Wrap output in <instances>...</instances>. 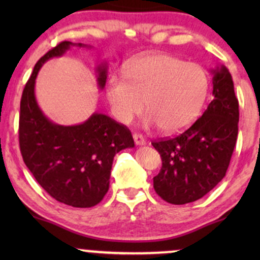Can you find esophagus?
Wrapping results in <instances>:
<instances>
[{
	"label": "esophagus",
	"mask_w": 260,
	"mask_h": 260,
	"mask_svg": "<svg viewBox=\"0 0 260 260\" xmlns=\"http://www.w3.org/2000/svg\"><path fill=\"white\" fill-rule=\"evenodd\" d=\"M133 139H134V143H136L137 145H144L145 144V138L142 136V134L134 133Z\"/></svg>",
	"instance_id": "obj_1"
}]
</instances>
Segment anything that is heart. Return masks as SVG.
<instances>
[{
    "label": "heart",
    "instance_id": "heart-1",
    "mask_svg": "<svg viewBox=\"0 0 260 260\" xmlns=\"http://www.w3.org/2000/svg\"><path fill=\"white\" fill-rule=\"evenodd\" d=\"M126 79L112 74L106 94L112 113L129 123L145 109L148 124L174 133L189 126L202 111L209 80L199 64L187 63L170 55H151L132 62Z\"/></svg>",
    "mask_w": 260,
    "mask_h": 260
}]
</instances>
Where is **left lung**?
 I'll list each match as a JSON object with an SVG mask.
<instances>
[{
  "label": "left lung",
  "mask_w": 260,
  "mask_h": 260,
  "mask_svg": "<svg viewBox=\"0 0 260 260\" xmlns=\"http://www.w3.org/2000/svg\"><path fill=\"white\" fill-rule=\"evenodd\" d=\"M214 99L186 131L151 142L162 166L154 189L165 202L181 205L201 199L225 177L238 134V100L226 67L213 71Z\"/></svg>",
  "instance_id": "obj_1"
}]
</instances>
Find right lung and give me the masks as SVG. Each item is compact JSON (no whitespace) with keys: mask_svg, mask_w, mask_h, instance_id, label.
I'll list each match as a JSON object with an SVG mask.
<instances>
[{"mask_svg":"<svg viewBox=\"0 0 260 260\" xmlns=\"http://www.w3.org/2000/svg\"><path fill=\"white\" fill-rule=\"evenodd\" d=\"M72 45L76 44L62 41L35 64L20 99L19 148L26 168L52 198L74 208H90L109 190L113 156L122 149L133 148L134 140L124 124L103 113H92L77 126H59L38 106L34 88L39 70ZM106 71V66L98 67L101 89Z\"/></svg>","mask_w":260,"mask_h":260,"instance_id":"right-lung-1","label":"right lung"}]
</instances>
